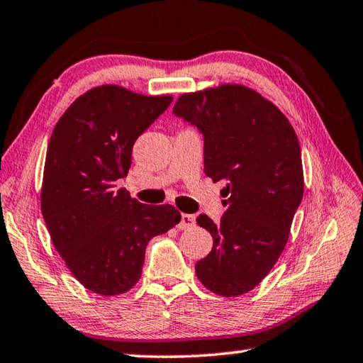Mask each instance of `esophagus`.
<instances>
[{
	"mask_svg": "<svg viewBox=\"0 0 363 363\" xmlns=\"http://www.w3.org/2000/svg\"><path fill=\"white\" fill-rule=\"evenodd\" d=\"M192 225H195V216H192V214L182 213L179 224H177V229H181V230L190 229V227H192Z\"/></svg>",
	"mask_w": 363,
	"mask_h": 363,
	"instance_id": "obj_1",
	"label": "esophagus"
}]
</instances>
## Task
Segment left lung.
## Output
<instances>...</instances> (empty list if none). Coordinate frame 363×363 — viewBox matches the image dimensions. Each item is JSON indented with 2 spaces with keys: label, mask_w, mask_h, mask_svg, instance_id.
I'll return each instance as SVG.
<instances>
[{
  "label": "left lung",
  "mask_w": 363,
  "mask_h": 363,
  "mask_svg": "<svg viewBox=\"0 0 363 363\" xmlns=\"http://www.w3.org/2000/svg\"><path fill=\"white\" fill-rule=\"evenodd\" d=\"M173 112L203 134L205 174L227 182L220 223L196 218L213 237L196 277L219 296H240L266 277L288 242L304 192L298 136L277 106L243 84L186 93Z\"/></svg>",
  "instance_id": "8db88e82"
}]
</instances>
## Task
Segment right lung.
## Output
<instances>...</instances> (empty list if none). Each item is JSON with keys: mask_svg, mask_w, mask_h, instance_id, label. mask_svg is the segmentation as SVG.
<instances>
[{"mask_svg": "<svg viewBox=\"0 0 363 363\" xmlns=\"http://www.w3.org/2000/svg\"><path fill=\"white\" fill-rule=\"evenodd\" d=\"M173 101L116 84L86 91L60 116L46 152L41 213L57 253L101 296L138 284L150 238L179 224L173 205L131 199L116 181L131 168L136 139Z\"/></svg>", "mask_w": 363, "mask_h": 363, "instance_id": "right-lung-1", "label": "right lung"}]
</instances>
